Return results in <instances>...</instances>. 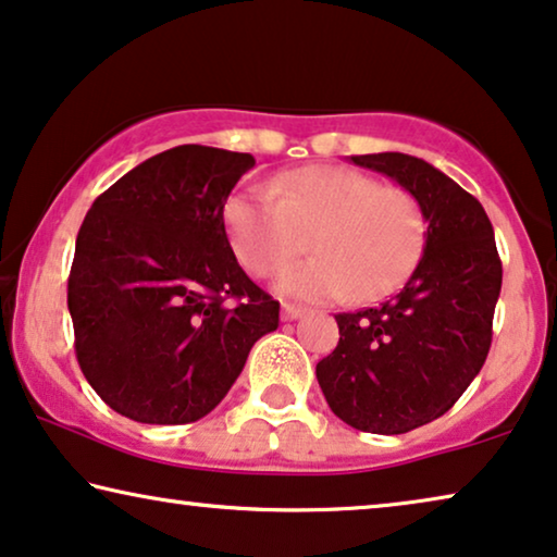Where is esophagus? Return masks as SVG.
Returning a JSON list of instances; mask_svg holds the SVG:
<instances>
[{"instance_id": "34e87169", "label": "esophagus", "mask_w": 557, "mask_h": 557, "mask_svg": "<svg viewBox=\"0 0 557 557\" xmlns=\"http://www.w3.org/2000/svg\"><path fill=\"white\" fill-rule=\"evenodd\" d=\"M302 315H305V308H300V305H293V302L282 305V320H297Z\"/></svg>"}]
</instances>
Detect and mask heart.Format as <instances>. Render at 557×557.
<instances>
[{
  "instance_id": "obj_1",
  "label": "heart",
  "mask_w": 557,
  "mask_h": 557,
  "mask_svg": "<svg viewBox=\"0 0 557 557\" xmlns=\"http://www.w3.org/2000/svg\"><path fill=\"white\" fill-rule=\"evenodd\" d=\"M226 230L242 264L272 275L307 246L317 257L282 270L277 289L300 300H375L417 268L426 216L413 194L341 166L289 171L272 186L226 201Z\"/></svg>"
}]
</instances>
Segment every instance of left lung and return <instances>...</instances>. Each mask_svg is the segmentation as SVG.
Returning <instances> with one entry per match:
<instances>
[{
  "instance_id": "8db88e82",
  "label": "left lung",
  "mask_w": 557,
  "mask_h": 557,
  "mask_svg": "<svg viewBox=\"0 0 557 557\" xmlns=\"http://www.w3.org/2000/svg\"><path fill=\"white\" fill-rule=\"evenodd\" d=\"M417 197L424 255L391 300L341 312V341L315 368L325 401L358 432L406 434L451 409L484 366L503 287L495 230L472 194L406 153L350 156Z\"/></svg>"
}]
</instances>
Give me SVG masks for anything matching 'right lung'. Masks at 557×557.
I'll return each instance as SVG.
<instances>
[{"mask_svg":"<svg viewBox=\"0 0 557 557\" xmlns=\"http://www.w3.org/2000/svg\"><path fill=\"white\" fill-rule=\"evenodd\" d=\"M249 153L186 144L138 163L83 219L67 280L75 356L140 424H191L226 396L280 302L239 268L224 203Z\"/></svg>","mask_w":557,"mask_h":557,"instance_id":"1","label":"right lung"}]
</instances>
